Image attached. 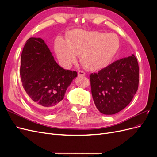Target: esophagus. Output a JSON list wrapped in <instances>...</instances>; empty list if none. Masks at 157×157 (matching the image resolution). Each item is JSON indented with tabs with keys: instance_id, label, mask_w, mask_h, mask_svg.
<instances>
[{
	"instance_id": "obj_1",
	"label": "esophagus",
	"mask_w": 157,
	"mask_h": 157,
	"mask_svg": "<svg viewBox=\"0 0 157 157\" xmlns=\"http://www.w3.org/2000/svg\"><path fill=\"white\" fill-rule=\"evenodd\" d=\"M78 75L79 76V77H83V76H85V73L84 72V71H79L78 72Z\"/></svg>"
}]
</instances>
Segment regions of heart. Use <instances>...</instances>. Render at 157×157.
<instances>
[{
  "label": "heart",
  "instance_id": "b5f03b06",
  "mask_svg": "<svg viewBox=\"0 0 157 157\" xmlns=\"http://www.w3.org/2000/svg\"><path fill=\"white\" fill-rule=\"evenodd\" d=\"M67 36V40L57 39L54 45L58 59L66 68L77 59V54L88 70H102L110 65L120 48L119 38L114 33L75 29L69 31Z\"/></svg>",
  "mask_w": 157,
  "mask_h": 157
}]
</instances>
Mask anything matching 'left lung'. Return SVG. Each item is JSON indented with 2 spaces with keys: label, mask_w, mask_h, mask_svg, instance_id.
Here are the masks:
<instances>
[{
  "label": "left lung",
  "mask_w": 157,
  "mask_h": 157,
  "mask_svg": "<svg viewBox=\"0 0 157 157\" xmlns=\"http://www.w3.org/2000/svg\"><path fill=\"white\" fill-rule=\"evenodd\" d=\"M95 105L104 115L124 109L136 94L139 84V66L132 54L90 75Z\"/></svg>",
  "instance_id": "1"
}]
</instances>
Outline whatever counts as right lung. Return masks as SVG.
I'll list each match as a JSON object with an SVG mask.
<instances>
[{
    "instance_id": "1",
    "label": "right lung",
    "mask_w": 157,
    "mask_h": 157,
    "mask_svg": "<svg viewBox=\"0 0 157 157\" xmlns=\"http://www.w3.org/2000/svg\"><path fill=\"white\" fill-rule=\"evenodd\" d=\"M20 77L22 86L35 107L46 113L60 106L77 73L61 67L45 42L31 37L21 53Z\"/></svg>"
}]
</instances>
